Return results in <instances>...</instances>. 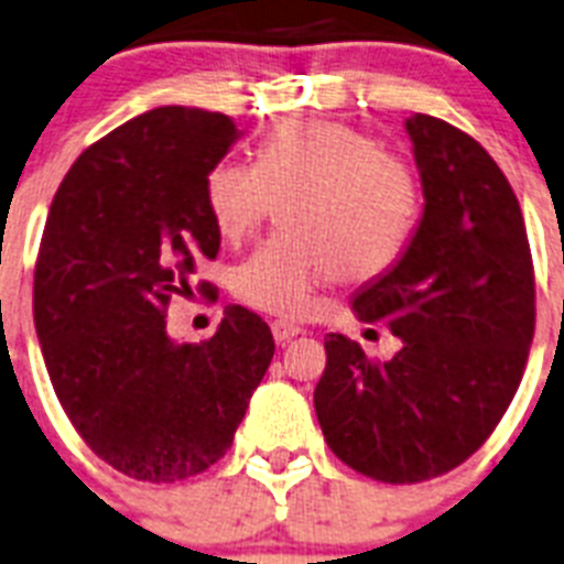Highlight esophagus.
<instances>
[{"mask_svg": "<svg viewBox=\"0 0 564 564\" xmlns=\"http://www.w3.org/2000/svg\"><path fill=\"white\" fill-rule=\"evenodd\" d=\"M301 333H304V329H301L297 324H292V321H274L272 324V335L278 344H286V340L295 338V335H301Z\"/></svg>", "mask_w": 564, "mask_h": 564, "instance_id": "1", "label": "esophagus"}]
</instances>
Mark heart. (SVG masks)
Wrapping results in <instances>:
<instances>
[{"label":"heart","mask_w":564,"mask_h":564,"mask_svg":"<svg viewBox=\"0 0 564 564\" xmlns=\"http://www.w3.org/2000/svg\"><path fill=\"white\" fill-rule=\"evenodd\" d=\"M290 238L269 240L235 269L243 304L301 315L324 283L367 281L404 252L419 217L410 165L378 151L370 137L329 120H286L258 149V165L224 160L206 180L220 238L240 240L274 203Z\"/></svg>","instance_id":"obj_1"}]
</instances>
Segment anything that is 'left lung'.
I'll use <instances>...</instances> for the list:
<instances>
[{"instance_id": "left-lung-1", "label": "left lung", "mask_w": 564, "mask_h": 564, "mask_svg": "<svg viewBox=\"0 0 564 564\" xmlns=\"http://www.w3.org/2000/svg\"><path fill=\"white\" fill-rule=\"evenodd\" d=\"M419 169L413 238L352 295L367 324L387 321L401 349L372 364L329 333L315 413L352 470L390 485L458 467L494 433L533 340V263L519 200L494 158L427 113L404 120Z\"/></svg>"}]
</instances>
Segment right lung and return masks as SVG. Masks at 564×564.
<instances>
[{"mask_svg": "<svg viewBox=\"0 0 564 564\" xmlns=\"http://www.w3.org/2000/svg\"><path fill=\"white\" fill-rule=\"evenodd\" d=\"M238 140L226 113L151 108L85 149L51 203L33 274L42 358L85 444L131 479L215 465L274 355L267 321L243 306H226L203 344L165 329L220 249L206 180Z\"/></svg>", "mask_w": 564, "mask_h": 564, "instance_id": "right-lung-1", "label": "right lung"}]
</instances>
